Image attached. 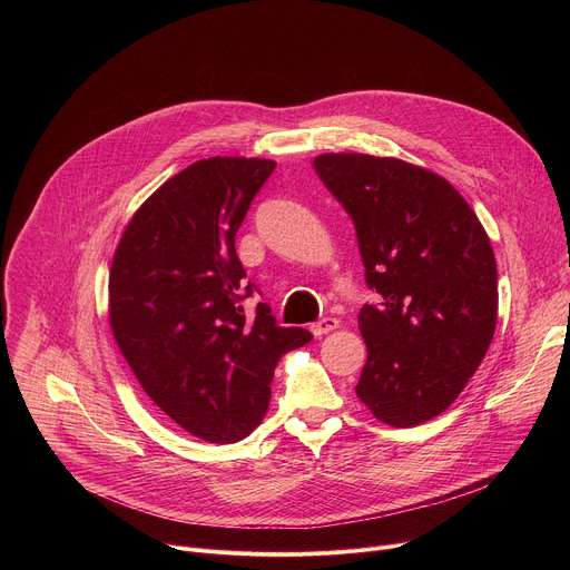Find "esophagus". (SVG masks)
<instances>
[{
  "label": "esophagus",
  "mask_w": 570,
  "mask_h": 570,
  "mask_svg": "<svg viewBox=\"0 0 570 570\" xmlns=\"http://www.w3.org/2000/svg\"><path fill=\"white\" fill-rule=\"evenodd\" d=\"M338 320L336 317H322L320 322H315V324H311V332H313V336H324V334H330V332H334V330H338Z\"/></svg>",
  "instance_id": "esophagus-1"
}]
</instances>
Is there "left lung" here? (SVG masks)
<instances>
[{
	"instance_id": "1",
	"label": "left lung",
	"mask_w": 570,
	"mask_h": 570,
	"mask_svg": "<svg viewBox=\"0 0 570 570\" xmlns=\"http://www.w3.org/2000/svg\"><path fill=\"white\" fill-rule=\"evenodd\" d=\"M320 180L354 220L365 282L367 345L356 396L383 424H424L458 399L487 350L499 315L490 236L442 176L399 157L322 153Z\"/></svg>"
}]
</instances>
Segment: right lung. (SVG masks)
Returning a JSON list of instances; mask_svg holds the SVG:
<instances>
[{
	"label": "right lung",
	"mask_w": 570,
	"mask_h": 570,
	"mask_svg": "<svg viewBox=\"0 0 570 570\" xmlns=\"http://www.w3.org/2000/svg\"><path fill=\"white\" fill-rule=\"evenodd\" d=\"M273 159L207 157L150 194L126 225L108 279V320L128 367L187 433L229 444L266 417L282 354L313 336L243 313L234 236Z\"/></svg>",
	"instance_id": "1"
}]
</instances>
